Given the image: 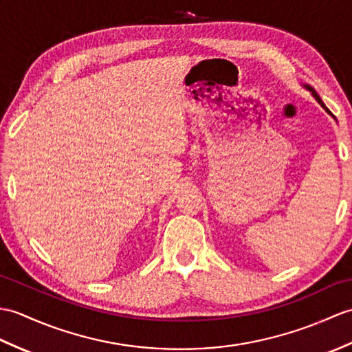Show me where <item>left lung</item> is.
<instances>
[{
    "label": "left lung",
    "instance_id": "1",
    "mask_svg": "<svg viewBox=\"0 0 352 352\" xmlns=\"http://www.w3.org/2000/svg\"><path fill=\"white\" fill-rule=\"evenodd\" d=\"M307 88H309V89H310V91H312V94H314V96H315V99H316V100H318V102H320V103H321V106H324V108H325V104H324V103H322V100H321V97H320V96H318V94H316V93H315V91H314V89H312V88H310V87H307ZM325 111H327V112H329V109H327V108H325Z\"/></svg>",
    "mask_w": 352,
    "mask_h": 352
}]
</instances>
